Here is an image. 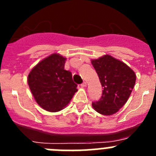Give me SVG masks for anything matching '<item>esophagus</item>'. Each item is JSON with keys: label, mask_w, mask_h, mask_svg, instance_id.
Instances as JSON below:
<instances>
[{"label": "esophagus", "mask_w": 156, "mask_h": 156, "mask_svg": "<svg viewBox=\"0 0 156 156\" xmlns=\"http://www.w3.org/2000/svg\"><path fill=\"white\" fill-rule=\"evenodd\" d=\"M80 86L82 87H87V83L86 82L82 83H81V84H80Z\"/></svg>", "instance_id": "esophagus-1"}]
</instances>
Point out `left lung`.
<instances>
[{
	"label": "left lung",
	"mask_w": 156,
	"mask_h": 156,
	"mask_svg": "<svg viewBox=\"0 0 156 156\" xmlns=\"http://www.w3.org/2000/svg\"><path fill=\"white\" fill-rule=\"evenodd\" d=\"M91 63L103 87L102 96L92 106L98 113L113 115L127 101L136 81L135 73L124 62L108 55L91 60Z\"/></svg>",
	"instance_id": "1"
}]
</instances>
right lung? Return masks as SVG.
<instances>
[{
    "instance_id": "obj_1",
    "label": "right lung",
    "mask_w": 156,
    "mask_h": 156,
    "mask_svg": "<svg viewBox=\"0 0 156 156\" xmlns=\"http://www.w3.org/2000/svg\"><path fill=\"white\" fill-rule=\"evenodd\" d=\"M66 58L52 54L40 62L28 76L29 87L41 108L55 112L64 108L77 91L71 72L65 69Z\"/></svg>"
}]
</instances>
